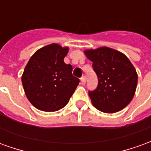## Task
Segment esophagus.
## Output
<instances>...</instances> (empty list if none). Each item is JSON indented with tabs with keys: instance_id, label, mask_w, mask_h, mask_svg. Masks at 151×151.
<instances>
[{
	"instance_id": "1",
	"label": "esophagus",
	"mask_w": 151,
	"mask_h": 151,
	"mask_svg": "<svg viewBox=\"0 0 151 151\" xmlns=\"http://www.w3.org/2000/svg\"><path fill=\"white\" fill-rule=\"evenodd\" d=\"M81 84L82 85H85V77L84 76L81 78Z\"/></svg>"
}]
</instances>
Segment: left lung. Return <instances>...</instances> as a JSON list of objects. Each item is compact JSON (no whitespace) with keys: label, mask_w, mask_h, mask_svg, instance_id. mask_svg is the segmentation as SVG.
I'll return each instance as SVG.
<instances>
[{"label":"left lung","mask_w":151,"mask_h":151,"mask_svg":"<svg viewBox=\"0 0 151 151\" xmlns=\"http://www.w3.org/2000/svg\"><path fill=\"white\" fill-rule=\"evenodd\" d=\"M84 53L98 77V86L89 91L92 104L105 113H114L126 107L133 99L137 73L129 58L108 47L87 49Z\"/></svg>","instance_id":"left-lung-1"}]
</instances>
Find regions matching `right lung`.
Returning <instances> with one entry per match:
<instances>
[{
    "mask_svg": "<svg viewBox=\"0 0 151 151\" xmlns=\"http://www.w3.org/2000/svg\"><path fill=\"white\" fill-rule=\"evenodd\" d=\"M68 52V47L47 45L36 51L25 67L22 76L25 94L40 111L63 108L78 86L79 79L72 74V65L64 62Z\"/></svg>",
    "mask_w": 151,
    "mask_h": 151,
    "instance_id": "1",
    "label": "right lung"
}]
</instances>
